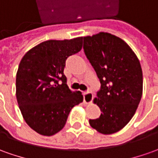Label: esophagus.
Segmentation results:
<instances>
[{"instance_id": "obj_1", "label": "esophagus", "mask_w": 158, "mask_h": 158, "mask_svg": "<svg viewBox=\"0 0 158 158\" xmlns=\"http://www.w3.org/2000/svg\"><path fill=\"white\" fill-rule=\"evenodd\" d=\"M93 95L91 92H85L84 93V103L85 104H90L93 100Z\"/></svg>"}]
</instances>
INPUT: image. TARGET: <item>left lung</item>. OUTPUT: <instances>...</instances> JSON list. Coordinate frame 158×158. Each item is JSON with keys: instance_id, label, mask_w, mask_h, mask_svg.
<instances>
[{"instance_id": "8db88e82", "label": "left lung", "mask_w": 158, "mask_h": 158, "mask_svg": "<svg viewBox=\"0 0 158 158\" xmlns=\"http://www.w3.org/2000/svg\"><path fill=\"white\" fill-rule=\"evenodd\" d=\"M84 52L99 79L101 86L94 103L101 115L90 119L102 134L123 129L138 109L143 93L140 62L123 40L108 33L83 37Z\"/></svg>"}]
</instances>
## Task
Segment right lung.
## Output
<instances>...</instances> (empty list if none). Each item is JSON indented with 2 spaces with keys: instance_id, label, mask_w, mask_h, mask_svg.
<instances>
[{
  "instance_id": "add662e5",
  "label": "right lung",
  "mask_w": 158,
  "mask_h": 158,
  "mask_svg": "<svg viewBox=\"0 0 158 158\" xmlns=\"http://www.w3.org/2000/svg\"><path fill=\"white\" fill-rule=\"evenodd\" d=\"M82 48V37L47 40L29 50L16 74V98L26 123L36 132L52 136L65 126L73 106L83 101L73 93L64 74L66 59Z\"/></svg>"
}]
</instances>
